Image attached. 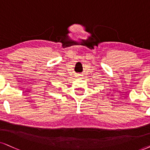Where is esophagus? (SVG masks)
Here are the masks:
<instances>
[{
	"label": "esophagus",
	"instance_id": "34e87169",
	"mask_svg": "<svg viewBox=\"0 0 150 150\" xmlns=\"http://www.w3.org/2000/svg\"><path fill=\"white\" fill-rule=\"evenodd\" d=\"M81 77H82V75H81V74H80V73H77V74H76V75H75V77H76V78H77V79H81Z\"/></svg>",
	"mask_w": 150,
	"mask_h": 150
}]
</instances>
